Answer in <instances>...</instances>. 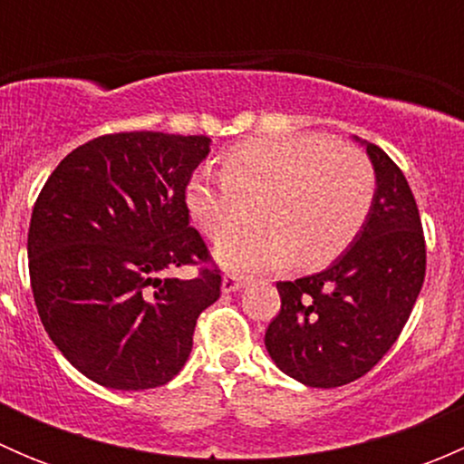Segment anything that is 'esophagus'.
Returning a JSON list of instances; mask_svg holds the SVG:
<instances>
[{
	"mask_svg": "<svg viewBox=\"0 0 464 464\" xmlns=\"http://www.w3.org/2000/svg\"><path fill=\"white\" fill-rule=\"evenodd\" d=\"M245 283H246V278L245 276H240V274H227L222 278V292L224 294H231V292H237V289H242L245 287Z\"/></svg>",
	"mask_w": 464,
	"mask_h": 464,
	"instance_id": "34e87169",
	"label": "esophagus"
}]
</instances>
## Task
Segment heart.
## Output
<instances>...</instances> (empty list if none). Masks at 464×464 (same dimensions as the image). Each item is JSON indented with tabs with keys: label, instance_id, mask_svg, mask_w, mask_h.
Listing matches in <instances>:
<instances>
[{
	"label": "heart",
	"instance_id": "obj_1",
	"mask_svg": "<svg viewBox=\"0 0 464 464\" xmlns=\"http://www.w3.org/2000/svg\"><path fill=\"white\" fill-rule=\"evenodd\" d=\"M366 154L325 134H266L224 154V175L202 168L186 186L199 231L219 240L241 221L245 198H261V224L219 242L218 258L236 269H276L339 258L366 224L375 199Z\"/></svg>",
	"mask_w": 464,
	"mask_h": 464
}]
</instances>
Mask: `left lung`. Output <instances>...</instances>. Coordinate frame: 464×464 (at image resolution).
I'll list each match as a JSON object with an SVG mask.
<instances>
[{
	"label": "left lung",
	"instance_id": "8db88e82",
	"mask_svg": "<svg viewBox=\"0 0 464 464\" xmlns=\"http://www.w3.org/2000/svg\"><path fill=\"white\" fill-rule=\"evenodd\" d=\"M377 188L366 224L327 269L276 283L280 312L265 332L269 357L312 388H336L382 362L404 330L427 271L422 219L397 163L366 143Z\"/></svg>",
	"mask_w": 464,
	"mask_h": 464
}]
</instances>
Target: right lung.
<instances>
[{
	"mask_svg": "<svg viewBox=\"0 0 464 464\" xmlns=\"http://www.w3.org/2000/svg\"><path fill=\"white\" fill-rule=\"evenodd\" d=\"M210 139L116 132L58 163L33 206L29 274L55 348L101 386L170 382L193 348L198 316L222 274L190 227L186 186ZM199 264L190 281L175 266Z\"/></svg>",
	"mask_w": 464,
	"mask_h": 464,
	"instance_id": "add662e5",
	"label": "right lung"
}]
</instances>
